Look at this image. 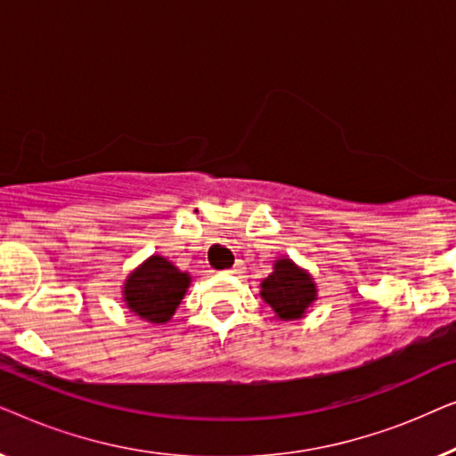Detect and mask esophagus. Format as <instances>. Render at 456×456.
Masks as SVG:
<instances>
[{
	"mask_svg": "<svg viewBox=\"0 0 456 456\" xmlns=\"http://www.w3.org/2000/svg\"><path fill=\"white\" fill-rule=\"evenodd\" d=\"M242 272V265L236 264L234 267H230V270H226V273H240Z\"/></svg>",
	"mask_w": 456,
	"mask_h": 456,
	"instance_id": "esophagus-1",
	"label": "esophagus"
}]
</instances>
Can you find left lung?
<instances>
[{"mask_svg":"<svg viewBox=\"0 0 456 456\" xmlns=\"http://www.w3.org/2000/svg\"><path fill=\"white\" fill-rule=\"evenodd\" d=\"M261 298L282 322L301 320L317 298V286L307 272L289 257L278 259L261 282Z\"/></svg>","mask_w":456,"mask_h":456,"instance_id":"1","label":"left lung"}]
</instances>
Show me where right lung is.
I'll return each mask as SVG.
<instances>
[{"label":"right lung","instance_id":"1","mask_svg":"<svg viewBox=\"0 0 456 456\" xmlns=\"http://www.w3.org/2000/svg\"><path fill=\"white\" fill-rule=\"evenodd\" d=\"M189 286V273L180 272L161 255H151L128 273L122 297L130 314L149 323H166L172 320Z\"/></svg>","mask_w":456,"mask_h":456}]
</instances>
